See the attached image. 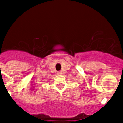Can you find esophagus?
<instances>
[{"label":"esophagus","mask_w":123,"mask_h":123,"mask_svg":"<svg viewBox=\"0 0 123 123\" xmlns=\"http://www.w3.org/2000/svg\"><path fill=\"white\" fill-rule=\"evenodd\" d=\"M57 74H59V75H60V74H62V72L61 71H58V72H57Z\"/></svg>","instance_id":"34e87169"}]
</instances>
